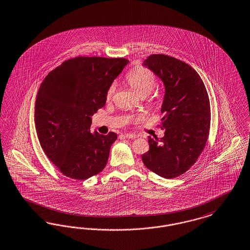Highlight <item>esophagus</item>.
Here are the masks:
<instances>
[{
	"label": "esophagus",
	"mask_w": 250,
	"mask_h": 250,
	"mask_svg": "<svg viewBox=\"0 0 250 250\" xmlns=\"http://www.w3.org/2000/svg\"><path fill=\"white\" fill-rule=\"evenodd\" d=\"M124 137H125V138H126V139L134 140V139L138 138V135H136V134H134V133H127V134H125V135H124Z\"/></svg>",
	"instance_id": "1"
}]
</instances>
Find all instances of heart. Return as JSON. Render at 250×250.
I'll use <instances>...</instances> for the list:
<instances>
[{"mask_svg": "<svg viewBox=\"0 0 250 250\" xmlns=\"http://www.w3.org/2000/svg\"><path fill=\"white\" fill-rule=\"evenodd\" d=\"M126 82L140 96L145 97L153 89L156 83V77L154 73L149 69L139 67L130 71L126 76ZM114 91L115 84H111L106 93L107 100L111 99Z\"/></svg>", "mask_w": 250, "mask_h": 250, "instance_id": "obj_1", "label": "heart"}]
</instances>
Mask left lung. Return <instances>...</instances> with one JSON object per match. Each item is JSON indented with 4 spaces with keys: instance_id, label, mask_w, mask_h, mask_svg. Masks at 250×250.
<instances>
[{
    "instance_id": "obj_1",
    "label": "left lung",
    "mask_w": 250,
    "mask_h": 250,
    "mask_svg": "<svg viewBox=\"0 0 250 250\" xmlns=\"http://www.w3.org/2000/svg\"><path fill=\"white\" fill-rule=\"evenodd\" d=\"M143 66L152 70L166 88L161 129L165 136L148 141L150 150L141 158L148 169L166 179L184 174L205 149L210 129V102L199 74L173 57L150 55Z\"/></svg>"
}]
</instances>
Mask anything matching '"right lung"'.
<instances>
[{
    "label": "right lung",
    "mask_w": 250,
    "mask_h": 250,
    "mask_svg": "<svg viewBox=\"0 0 250 250\" xmlns=\"http://www.w3.org/2000/svg\"><path fill=\"white\" fill-rule=\"evenodd\" d=\"M128 63L125 59L77 57L51 70L41 84L34 121L41 147L60 172L73 180L99 174L117 134H92L91 116Z\"/></svg>",
    "instance_id": "add662e5"
}]
</instances>
